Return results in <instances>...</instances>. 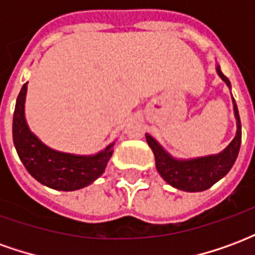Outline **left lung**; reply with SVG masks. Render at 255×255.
Instances as JSON below:
<instances>
[{
    "label": "left lung",
    "instance_id": "obj_1",
    "mask_svg": "<svg viewBox=\"0 0 255 255\" xmlns=\"http://www.w3.org/2000/svg\"><path fill=\"white\" fill-rule=\"evenodd\" d=\"M216 71L231 90V82L221 72L219 64L216 65ZM232 104H234V115L236 119L235 138L231 140V143L223 151L217 154L195 157V158H176L169 154L153 136L146 133V140L154 154L155 168L160 176L168 184L182 191H205L231 171V168L238 158L242 142L241 117L234 97H232Z\"/></svg>",
    "mask_w": 255,
    "mask_h": 255
}]
</instances>
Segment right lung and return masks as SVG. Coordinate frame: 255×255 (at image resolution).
Here are the masks:
<instances>
[{
	"instance_id": "1",
	"label": "right lung",
	"mask_w": 255,
	"mask_h": 255,
	"mask_svg": "<svg viewBox=\"0 0 255 255\" xmlns=\"http://www.w3.org/2000/svg\"><path fill=\"white\" fill-rule=\"evenodd\" d=\"M27 83L16 100L13 113V143L19 158L35 180L60 191H75L89 186L104 173L113 154L112 142L98 153L90 155L71 154L49 147L32 132L24 113Z\"/></svg>"
}]
</instances>
